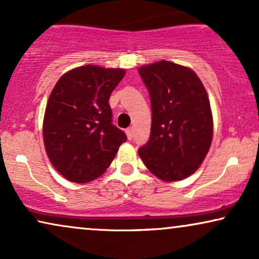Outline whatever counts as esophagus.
I'll use <instances>...</instances> for the list:
<instances>
[{
  "instance_id": "esophagus-1",
  "label": "esophagus",
  "mask_w": 259,
  "mask_h": 259,
  "mask_svg": "<svg viewBox=\"0 0 259 259\" xmlns=\"http://www.w3.org/2000/svg\"><path fill=\"white\" fill-rule=\"evenodd\" d=\"M126 136H127V138H128V139L131 140L133 138V127H128V128H126Z\"/></svg>"
}]
</instances>
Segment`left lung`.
I'll list each match as a JSON object with an SVG mask.
<instances>
[{
  "label": "left lung",
  "instance_id": "8db88e82",
  "mask_svg": "<svg viewBox=\"0 0 259 259\" xmlns=\"http://www.w3.org/2000/svg\"><path fill=\"white\" fill-rule=\"evenodd\" d=\"M150 92L151 137L138 154L164 182L192 176L204 161L213 137L207 92L189 67L157 61L138 68Z\"/></svg>",
  "mask_w": 259,
  "mask_h": 259
}]
</instances>
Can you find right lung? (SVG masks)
<instances>
[{"label": "right lung", "mask_w": 259, "mask_h": 259, "mask_svg": "<svg viewBox=\"0 0 259 259\" xmlns=\"http://www.w3.org/2000/svg\"><path fill=\"white\" fill-rule=\"evenodd\" d=\"M122 68L86 65L63 74L46 106V153L63 178L84 184L97 179L114 159L126 134L112 123L108 100L125 76Z\"/></svg>", "instance_id": "obj_1"}]
</instances>
